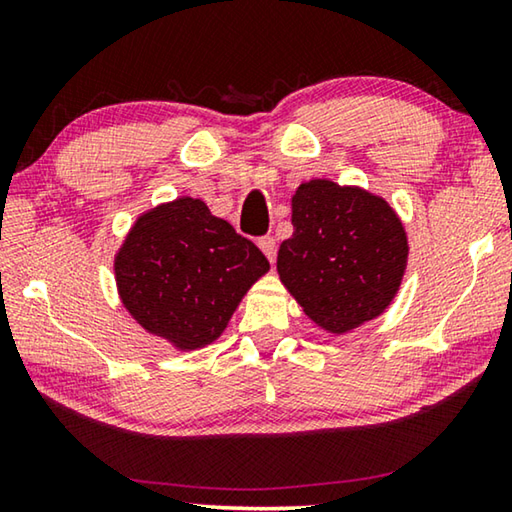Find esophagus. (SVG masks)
I'll list each match as a JSON object with an SVG mask.
<instances>
[{
	"instance_id": "obj_1",
	"label": "esophagus",
	"mask_w": 512,
	"mask_h": 512,
	"mask_svg": "<svg viewBox=\"0 0 512 512\" xmlns=\"http://www.w3.org/2000/svg\"><path fill=\"white\" fill-rule=\"evenodd\" d=\"M259 248H262V253L268 257V262H275V253H277V246H275V239L271 235H264L259 237Z\"/></svg>"
}]
</instances>
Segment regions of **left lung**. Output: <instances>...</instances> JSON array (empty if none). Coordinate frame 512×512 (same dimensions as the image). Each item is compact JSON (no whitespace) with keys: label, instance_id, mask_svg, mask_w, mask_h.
I'll return each mask as SVG.
<instances>
[{"label":"left lung","instance_id":"left-lung-1","mask_svg":"<svg viewBox=\"0 0 512 512\" xmlns=\"http://www.w3.org/2000/svg\"><path fill=\"white\" fill-rule=\"evenodd\" d=\"M277 273L305 314L334 334L379 316L400 289L406 235L384 198L311 180L291 201Z\"/></svg>","mask_w":512,"mask_h":512}]
</instances>
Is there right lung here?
I'll return each mask as SVG.
<instances>
[{"label": "right lung", "mask_w": 512, "mask_h": 512, "mask_svg": "<svg viewBox=\"0 0 512 512\" xmlns=\"http://www.w3.org/2000/svg\"><path fill=\"white\" fill-rule=\"evenodd\" d=\"M266 271L262 250L194 198L140 216L115 262L126 309L183 350L212 343Z\"/></svg>", "instance_id": "add662e5"}]
</instances>
